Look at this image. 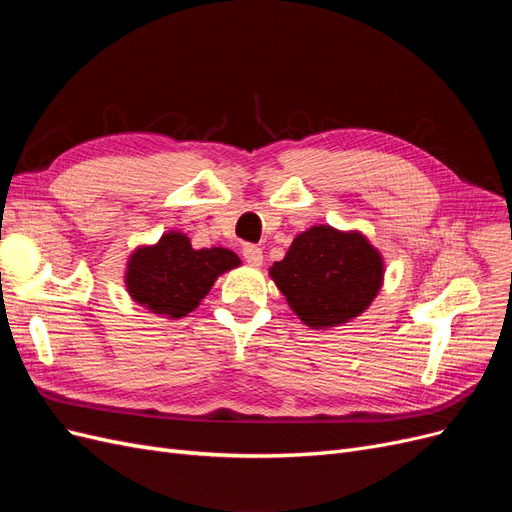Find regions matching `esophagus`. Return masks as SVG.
Returning <instances> with one entry per match:
<instances>
[{"instance_id":"esophagus-1","label":"esophagus","mask_w":512,"mask_h":512,"mask_svg":"<svg viewBox=\"0 0 512 512\" xmlns=\"http://www.w3.org/2000/svg\"><path fill=\"white\" fill-rule=\"evenodd\" d=\"M241 254H243V258H245L247 265H252V267H260V265H262V250H260L258 245H254V243H245V245H243V250H241Z\"/></svg>"}]
</instances>
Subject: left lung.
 Here are the masks:
<instances>
[{
	"mask_svg": "<svg viewBox=\"0 0 512 512\" xmlns=\"http://www.w3.org/2000/svg\"><path fill=\"white\" fill-rule=\"evenodd\" d=\"M269 275L303 324L331 329L361 316L378 297L384 260L363 232L318 224L294 237Z\"/></svg>",
	"mask_w": 512,
	"mask_h": 512,
	"instance_id": "1",
	"label": "left lung"
}]
</instances>
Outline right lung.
I'll return each instance as SVG.
<instances>
[{"label": "right lung", "instance_id": "1", "mask_svg": "<svg viewBox=\"0 0 512 512\" xmlns=\"http://www.w3.org/2000/svg\"><path fill=\"white\" fill-rule=\"evenodd\" d=\"M241 265V258L228 247L194 250L188 235L168 230L153 245H138L130 254L126 290L130 297L170 320L188 316L200 305L218 277Z\"/></svg>", "mask_w": 512, "mask_h": 512}]
</instances>
